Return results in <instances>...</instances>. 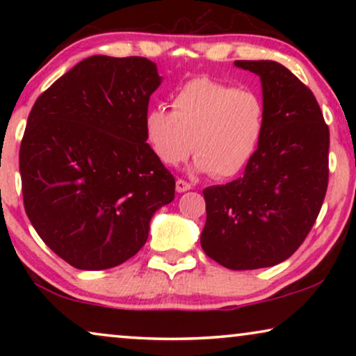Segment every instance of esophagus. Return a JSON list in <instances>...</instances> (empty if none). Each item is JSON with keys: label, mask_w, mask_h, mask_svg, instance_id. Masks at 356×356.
Instances as JSON below:
<instances>
[{"label": "esophagus", "mask_w": 356, "mask_h": 356, "mask_svg": "<svg viewBox=\"0 0 356 356\" xmlns=\"http://www.w3.org/2000/svg\"><path fill=\"white\" fill-rule=\"evenodd\" d=\"M191 188H193V186H191V183L184 181V179H181V178H178V179H177V191H178V193L189 191V189H191Z\"/></svg>", "instance_id": "esophagus-1"}]
</instances>
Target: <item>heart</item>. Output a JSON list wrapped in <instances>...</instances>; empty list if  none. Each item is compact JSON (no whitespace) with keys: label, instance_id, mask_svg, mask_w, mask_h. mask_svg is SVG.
Returning <instances> with one entry per match:
<instances>
[{"label":"heart","instance_id":"b5f03b06","mask_svg":"<svg viewBox=\"0 0 356 356\" xmlns=\"http://www.w3.org/2000/svg\"><path fill=\"white\" fill-rule=\"evenodd\" d=\"M266 118V104L256 90L194 77L175 92L172 110L145 111L144 134L163 165L177 167L193 152L199 172L230 178L254 159Z\"/></svg>","mask_w":356,"mask_h":356}]
</instances>
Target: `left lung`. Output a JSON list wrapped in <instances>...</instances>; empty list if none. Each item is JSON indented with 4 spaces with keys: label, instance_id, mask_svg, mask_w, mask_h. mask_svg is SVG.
Wrapping results in <instances>:
<instances>
[{
    "label": "left lung",
    "instance_id": "8db88e82",
    "mask_svg": "<svg viewBox=\"0 0 356 356\" xmlns=\"http://www.w3.org/2000/svg\"><path fill=\"white\" fill-rule=\"evenodd\" d=\"M262 82L266 131L245 175L202 191L206 254L232 270L289 259L313 228L329 183V126L318 100L280 63L235 61Z\"/></svg>",
    "mask_w": 356,
    "mask_h": 356
}]
</instances>
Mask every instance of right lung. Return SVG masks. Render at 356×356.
Masks as SVG:
<instances>
[{"mask_svg": "<svg viewBox=\"0 0 356 356\" xmlns=\"http://www.w3.org/2000/svg\"><path fill=\"white\" fill-rule=\"evenodd\" d=\"M162 82L147 58L95 55L33 104L19 150L24 207L38 236L76 269L104 270L145 245L175 178L144 134Z\"/></svg>", "mask_w": 356, "mask_h": 356, "instance_id": "1", "label": "right lung"}]
</instances>
